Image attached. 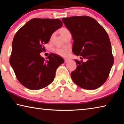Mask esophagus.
Masks as SVG:
<instances>
[{
	"mask_svg": "<svg viewBox=\"0 0 124 124\" xmlns=\"http://www.w3.org/2000/svg\"><path fill=\"white\" fill-rule=\"evenodd\" d=\"M70 61V60L68 59V58H65V59H64V62H67Z\"/></svg>",
	"mask_w": 124,
	"mask_h": 124,
	"instance_id": "esophagus-1",
	"label": "esophagus"
}]
</instances>
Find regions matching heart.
Here are the masks:
<instances>
[{
	"instance_id": "heart-1",
	"label": "heart",
	"mask_w": 124,
	"mask_h": 124,
	"mask_svg": "<svg viewBox=\"0 0 124 124\" xmlns=\"http://www.w3.org/2000/svg\"><path fill=\"white\" fill-rule=\"evenodd\" d=\"M68 32H69L68 29L66 28H63L61 31V34ZM56 52L61 56H66L68 54V50L65 49V48H57V49H56Z\"/></svg>"
}]
</instances>
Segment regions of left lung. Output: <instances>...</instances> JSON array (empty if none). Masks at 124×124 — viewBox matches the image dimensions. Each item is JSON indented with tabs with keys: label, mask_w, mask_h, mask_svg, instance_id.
I'll use <instances>...</instances> for the list:
<instances>
[{
	"label": "left lung",
	"mask_w": 124,
	"mask_h": 124,
	"mask_svg": "<svg viewBox=\"0 0 124 124\" xmlns=\"http://www.w3.org/2000/svg\"><path fill=\"white\" fill-rule=\"evenodd\" d=\"M73 39L72 51L87 61L75 60L77 67L71 78L79 86L95 90L106 82L114 63L107 33L97 21L87 16L63 18Z\"/></svg>",
	"instance_id": "obj_1"
}]
</instances>
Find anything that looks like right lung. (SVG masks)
<instances>
[{
  "mask_svg": "<svg viewBox=\"0 0 124 124\" xmlns=\"http://www.w3.org/2000/svg\"><path fill=\"white\" fill-rule=\"evenodd\" d=\"M62 26L58 19L34 18L15 35L10 63L17 79L27 89L37 90L47 86L53 81L57 68L64 63L57 54H50L46 60L40 54L44 51V45Z\"/></svg>",
  "mask_w": 124,
  "mask_h": 124,
  "instance_id": "1",
  "label": "right lung"
}]
</instances>
